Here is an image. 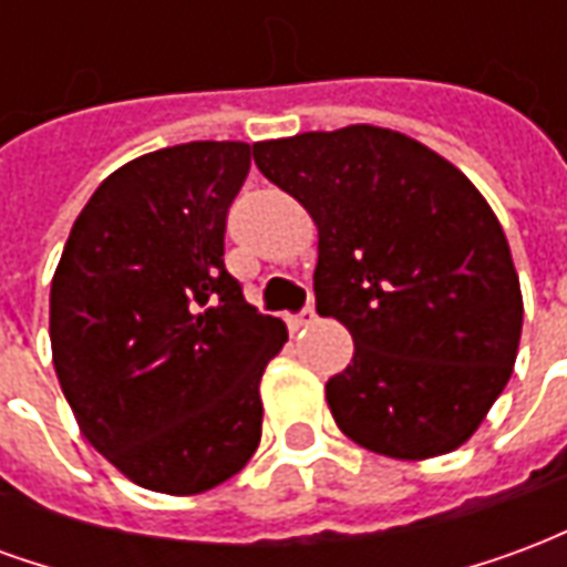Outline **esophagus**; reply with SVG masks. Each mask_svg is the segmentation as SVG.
Wrapping results in <instances>:
<instances>
[{
    "instance_id": "obj_1",
    "label": "esophagus",
    "mask_w": 567,
    "mask_h": 567,
    "mask_svg": "<svg viewBox=\"0 0 567 567\" xmlns=\"http://www.w3.org/2000/svg\"><path fill=\"white\" fill-rule=\"evenodd\" d=\"M316 319H319L316 309L303 307L300 312H295V316H288V328H291V331H303V328H309Z\"/></svg>"
}]
</instances>
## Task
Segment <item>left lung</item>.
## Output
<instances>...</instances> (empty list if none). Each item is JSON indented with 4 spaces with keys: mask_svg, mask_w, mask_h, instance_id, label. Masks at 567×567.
Segmentation results:
<instances>
[{
    "mask_svg": "<svg viewBox=\"0 0 567 567\" xmlns=\"http://www.w3.org/2000/svg\"><path fill=\"white\" fill-rule=\"evenodd\" d=\"M319 227L316 309L355 340L328 380L337 425L392 458L462 446L511 380L523 295L495 212L450 161L394 130L251 145Z\"/></svg>",
    "mask_w": 567,
    "mask_h": 567,
    "instance_id": "obj_1",
    "label": "left lung"
}]
</instances>
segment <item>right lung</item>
<instances>
[{
    "label": "right lung",
    "mask_w": 567,
    "mask_h": 567,
    "mask_svg": "<svg viewBox=\"0 0 567 567\" xmlns=\"http://www.w3.org/2000/svg\"><path fill=\"white\" fill-rule=\"evenodd\" d=\"M246 142L151 151L105 178L51 282V349L81 434L151 492L197 495L260 443V377L288 340L224 267Z\"/></svg>",
    "instance_id": "add662e5"
}]
</instances>
